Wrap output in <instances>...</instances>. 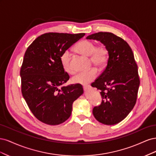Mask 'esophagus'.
Wrapping results in <instances>:
<instances>
[{
	"label": "esophagus",
	"instance_id": "1",
	"mask_svg": "<svg viewBox=\"0 0 156 156\" xmlns=\"http://www.w3.org/2000/svg\"><path fill=\"white\" fill-rule=\"evenodd\" d=\"M91 88V87L90 86V85H87V86H84L83 87V89H84V90H89V89H90Z\"/></svg>",
	"mask_w": 156,
	"mask_h": 156
}]
</instances>
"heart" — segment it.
I'll list each match as a JSON object with an SVG mask.
<instances>
[{"instance_id":"heart-1","label":"heart","mask_w":156,"mask_h":156,"mask_svg":"<svg viewBox=\"0 0 156 156\" xmlns=\"http://www.w3.org/2000/svg\"><path fill=\"white\" fill-rule=\"evenodd\" d=\"M75 49L78 53L84 56H90V60L95 66L102 68L107 63L108 59V51L105 45H97L94 41L83 40L75 45ZM60 63L63 69L68 74H73L74 71L71 65V55L69 51L66 50L60 56ZM98 75L96 68H91L85 72H80L72 78V81L75 84L85 85L93 81Z\"/></svg>"}]
</instances>
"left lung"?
Instances as JSON below:
<instances>
[{
	"label": "left lung",
	"mask_w": 156,
	"mask_h": 156,
	"mask_svg": "<svg viewBox=\"0 0 156 156\" xmlns=\"http://www.w3.org/2000/svg\"><path fill=\"white\" fill-rule=\"evenodd\" d=\"M100 41L108 51L105 69L91 86L101 90V104L93 108L95 119L105 125L119 123L134 107L140 84L138 67L128 44L111 32L89 35Z\"/></svg>",
	"instance_id": "1"
}]
</instances>
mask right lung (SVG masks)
I'll return each mask as SVG.
<instances>
[{"instance_id":"right-lung-1","label":"right lung","mask_w":156,"mask_h":156,"mask_svg":"<svg viewBox=\"0 0 156 156\" xmlns=\"http://www.w3.org/2000/svg\"><path fill=\"white\" fill-rule=\"evenodd\" d=\"M85 34L49 32L41 34L27 48L20 70L21 92L37 120L55 126L67 120L75 100L83 93L79 84L62 85L69 76L60 56Z\"/></svg>"}]
</instances>
